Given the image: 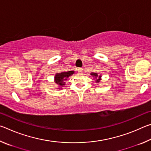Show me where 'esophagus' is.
Masks as SVG:
<instances>
[{
  "instance_id": "34e87169",
  "label": "esophagus",
  "mask_w": 151,
  "mask_h": 151,
  "mask_svg": "<svg viewBox=\"0 0 151 151\" xmlns=\"http://www.w3.org/2000/svg\"><path fill=\"white\" fill-rule=\"evenodd\" d=\"M77 70H78V73H81L82 72H83V68H77Z\"/></svg>"
}]
</instances>
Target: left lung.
Segmentation results:
<instances>
[{
	"mask_svg": "<svg viewBox=\"0 0 151 151\" xmlns=\"http://www.w3.org/2000/svg\"><path fill=\"white\" fill-rule=\"evenodd\" d=\"M91 75H92L94 78V79H96V83H99V81H101V76L100 75H98V74L96 73H91Z\"/></svg>",
	"mask_w": 151,
	"mask_h": 151,
	"instance_id": "8db88e82",
	"label": "left lung"
}]
</instances>
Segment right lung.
<instances>
[{"mask_svg":"<svg viewBox=\"0 0 151 151\" xmlns=\"http://www.w3.org/2000/svg\"><path fill=\"white\" fill-rule=\"evenodd\" d=\"M75 73V71H67V72H62L60 73H57L55 76V82L60 87H63L65 85V81L67 80L68 78L73 75V74Z\"/></svg>","mask_w":151,"mask_h":151,"instance_id":"1","label":"right lung"}]
</instances>
